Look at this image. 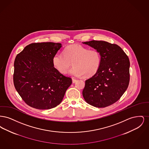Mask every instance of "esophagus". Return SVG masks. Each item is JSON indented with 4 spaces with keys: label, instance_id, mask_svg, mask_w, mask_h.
<instances>
[{
    "label": "esophagus",
    "instance_id": "obj_1",
    "mask_svg": "<svg viewBox=\"0 0 149 149\" xmlns=\"http://www.w3.org/2000/svg\"><path fill=\"white\" fill-rule=\"evenodd\" d=\"M77 79H74V78H72V83H75L76 81H77Z\"/></svg>",
    "mask_w": 149,
    "mask_h": 149
}]
</instances>
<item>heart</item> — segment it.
I'll use <instances>...</instances> for the list:
<instances>
[{"label":"heart","mask_w":149,"mask_h":149,"mask_svg":"<svg viewBox=\"0 0 149 149\" xmlns=\"http://www.w3.org/2000/svg\"><path fill=\"white\" fill-rule=\"evenodd\" d=\"M63 53L57 52L52 57L54 67L61 74H66L72 63L69 74L74 77H92L100 69L102 57L98 50L76 44L67 46Z\"/></svg>","instance_id":"heart-1"}]
</instances>
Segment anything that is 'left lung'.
I'll list each match as a JSON object with an SVG mask.
<instances>
[{"instance_id":"1","label":"left lung","mask_w":149,"mask_h":149,"mask_svg":"<svg viewBox=\"0 0 149 149\" xmlns=\"http://www.w3.org/2000/svg\"><path fill=\"white\" fill-rule=\"evenodd\" d=\"M98 50L101 65L96 74L85 80L83 96L93 106L104 108L120 99L130 82V60L119 46L103 41L83 42Z\"/></svg>"}]
</instances>
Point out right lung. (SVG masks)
<instances>
[{
	"label": "right lung",
	"instance_id": "obj_1",
	"mask_svg": "<svg viewBox=\"0 0 149 149\" xmlns=\"http://www.w3.org/2000/svg\"><path fill=\"white\" fill-rule=\"evenodd\" d=\"M61 47L60 43H32L15 57L14 87L29 106L49 109L62 102L72 79L52 64V57Z\"/></svg>",
	"mask_w": 149,
	"mask_h": 149
}]
</instances>
